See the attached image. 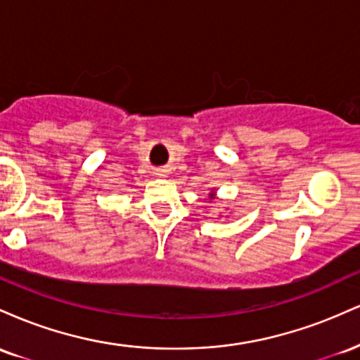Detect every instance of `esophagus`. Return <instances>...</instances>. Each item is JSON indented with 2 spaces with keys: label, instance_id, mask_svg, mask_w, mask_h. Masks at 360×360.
<instances>
[{
  "label": "esophagus",
  "instance_id": "esophagus-1",
  "mask_svg": "<svg viewBox=\"0 0 360 360\" xmlns=\"http://www.w3.org/2000/svg\"><path fill=\"white\" fill-rule=\"evenodd\" d=\"M157 176L159 177H164V176H167V169H157V172H155Z\"/></svg>",
  "mask_w": 360,
  "mask_h": 360
}]
</instances>
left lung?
Instances as JSON below:
<instances>
[{"mask_svg": "<svg viewBox=\"0 0 360 360\" xmlns=\"http://www.w3.org/2000/svg\"><path fill=\"white\" fill-rule=\"evenodd\" d=\"M213 194H214L213 191H212V193H210V198H213Z\"/></svg>", "mask_w": 360, "mask_h": 360, "instance_id": "left-lung-1", "label": "left lung"}]
</instances>
